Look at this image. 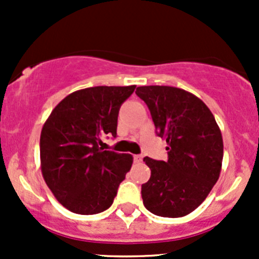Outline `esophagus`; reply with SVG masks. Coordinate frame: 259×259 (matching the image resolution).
Segmentation results:
<instances>
[{"label": "esophagus", "mask_w": 259, "mask_h": 259, "mask_svg": "<svg viewBox=\"0 0 259 259\" xmlns=\"http://www.w3.org/2000/svg\"><path fill=\"white\" fill-rule=\"evenodd\" d=\"M143 160V156L139 155V154H137V155H134V161L135 163H140V161Z\"/></svg>", "instance_id": "esophagus-1"}]
</instances>
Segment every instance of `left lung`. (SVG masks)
<instances>
[{
  "label": "left lung",
  "instance_id": "obj_1",
  "mask_svg": "<svg viewBox=\"0 0 259 259\" xmlns=\"http://www.w3.org/2000/svg\"><path fill=\"white\" fill-rule=\"evenodd\" d=\"M156 134L165 139L168 160L144 158L150 179L142 185L145 208L159 217L178 218L197 209L219 178L222 133L208 106L173 86H139Z\"/></svg>",
  "mask_w": 259,
  "mask_h": 259
}]
</instances>
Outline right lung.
Returning a JSON list of instances; mask_svg holds the SVG:
<instances>
[{"label":"right lung","instance_id":"right-lung-1","mask_svg":"<svg viewBox=\"0 0 259 259\" xmlns=\"http://www.w3.org/2000/svg\"><path fill=\"white\" fill-rule=\"evenodd\" d=\"M137 86H95L60 101L44 124L40 138L41 171L66 209L96 214L114 202L119 184L133 164L130 154L103 150L101 138L116 137L121 104Z\"/></svg>","mask_w":259,"mask_h":259}]
</instances>
